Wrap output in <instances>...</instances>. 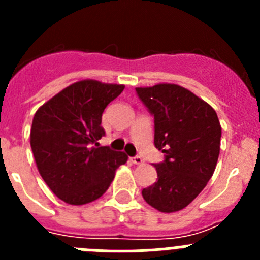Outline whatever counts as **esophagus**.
Listing matches in <instances>:
<instances>
[{"mask_svg":"<svg viewBox=\"0 0 260 260\" xmlns=\"http://www.w3.org/2000/svg\"><path fill=\"white\" fill-rule=\"evenodd\" d=\"M132 161L134 162V164H137V165H143L144 164V160L141 157V156H134V157H132Z\"/></svg>","mask_w":260,"mask_h":260,"instance_id":"1","label":"esophagus"}]
</instances>
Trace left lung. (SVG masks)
Masks as SVG:
<instances>
[{"mask_svg":"<svg viewBox=\"0 0 260 260\" xmlns=\"http://www.w3.org/2000/svg\"><path fill=\"white\" fill-rule=\"evenodd\" d=\"M135 91L155 118V147L165 153L164 161L155 164L157 181L142 195L160 212H176L198 197L215 172L220 121L208 103L178 84Z\"/></svg>","mask_w":260,"mask_h":260,"instance_id":"1","label":"left lung"}]
</instances>
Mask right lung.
Listing matches in <instances>:
<instances>
[{"mask_svg":"<svg viewBox=\"0 0 260 260\" xmlns=\"http://www.w3.org/2000/svg\"><path fill=\"white\" fill-rule=\"evenodd\" d=\"M123 88V84L79 80L36 110L29 141L36 167L65 203L82 206L99 199L117 168L127 161L125 152L98 143L105 134L103 112Z\"/></svg>","mask_w":260,"mask_h":260,"instance_id":"obj_1","label":"right lung"}]
</instances>
